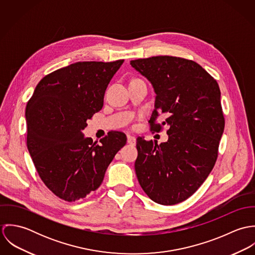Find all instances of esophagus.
<instances>
[{
	"label": "esophagus",
	"mask_w": 255,
	"mask_h": 255,
	"mask_svg": "<svg viewBox=\"0 0 255 255\" xmlns=\"http://www.w3.org/2000/svg\"><path fill=\"white\" fill-rule=\"evenodd\" d=\"M136 142V139L134 136L132 135H128V143L130 144V145H134Z\"/></svg>",
	"instance_id": "obj_1"
}]
</instances>
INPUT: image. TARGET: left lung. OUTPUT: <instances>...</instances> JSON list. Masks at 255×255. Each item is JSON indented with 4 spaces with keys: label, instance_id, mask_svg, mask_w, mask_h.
Segmentation results:
<instances>
[{
    "label": "left lung",
    "instance_id": "left-lung-1",
    "mask_svg": "<svg viewBox=\"0 0 255 255\" xmlns=\"http://www.w3.org/2000/svg\"><path fill=\"white\" fill-rule=\"evenodd\" d=\"M130 65L156 94L151 130L169 126L167 142L158 145L137 137L135 174L153 201L174 205L191 196L215 165L225 128L221 91L217 81L193 61L157 56ZM159 115L165 121L155 124Z\"/></svg>",
    "mask_w": 255,
    "mask_h": 255
}]
</instances>
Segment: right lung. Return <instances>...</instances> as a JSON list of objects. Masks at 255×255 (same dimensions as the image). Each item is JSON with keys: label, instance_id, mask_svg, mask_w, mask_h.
Wrapping results in <instances>:
<instances>
[{"label": "right lung", "instance_id": "right-lung-1", "mask_svg": "<svg viewBox=\"0 0 255 255\" xmlns=\"http://www.w3.org/2000/svg\"><path fill=\"white\" fill-rule=\"evenodd\" d=\"M124 60L77 62L44 76L27 102V148L45 185L72 202L103 182L117 152L126 144L121 131L100 139L84 137L87 120L103 107L104 95Z\"/></svg>", "mask_w": 255, "mask_h": 255}]
</instances>
